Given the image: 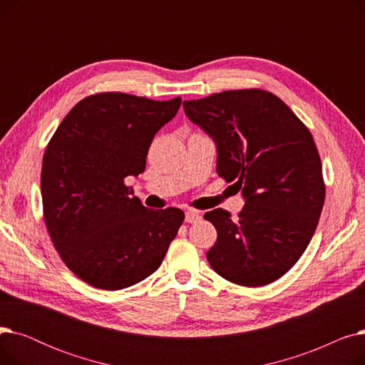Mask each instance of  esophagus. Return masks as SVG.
<instances>
[{
	"label": "esophagus",
	"mask_w": 365,
	"mask_h": 365,
	"mask_svg": "<svg viewBox=\"0 0 365 365\" xmlns=\"http://www.w3.org/2000/svg\"><path fill=\"white\" fill-rule=\"evenodd\" d=\"M200 219H201V215L198 212H186V215H185V220L187 223H195Z\"/></svg>",
	"instance_id": "34e87169"
}]
</instances>
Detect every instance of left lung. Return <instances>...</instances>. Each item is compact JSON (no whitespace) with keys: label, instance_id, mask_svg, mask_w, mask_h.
I'll return each instance as SVG.
<instances>
[{"label":"left lung","instance_id":"8db88e82","mask_svg":"<svg viewBox=\"0 0 365 365\" xmlns=\"http://www.w3.org/2000/svg\"><path fill=\"white\" fill-rule=\"evenodd\" d=\"M183 109L215 140L217 175L235 180L245 200L238 220L223 208L204 215L217 231L210 266L238 285L274 282L304 253L324 205L311 131L275 94L259 88L215 93L183 102Z\"/></svg>","mask_w":365,"mask_h":365}]
</instances>
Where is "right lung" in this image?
<instances>
[{"instance_id":"obj_1","label":"right lung","mask_w":365,"mask_h":365,"mask_svg":"<svg viewBox=\"0 0 365 365\" xmlns=\"http://www.w3.org/2000/svg\"><path fill=\"white\" fill-rule=\"evenodd\" d=\"M180 103L93 94L69 110L47 145V231L65 264L96 289L121 290L155 272L185 219L175 207L146 208L125 185L143 173L153 136Z\"/></svg>"}]
</instances>
